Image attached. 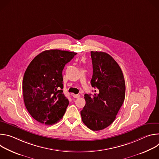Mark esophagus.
I'll use <instances>...</instances> for the list:
<instances>
[{"mask_svg": "<svg viewBox=\"0 0 159 159\" xmlns=\"http://www.w3.org/2000/svg\"><path fill=\"white\" fill-rule=\"evenodd\" d=\"M73 97L74 98H79L80 97L79 94H73Z\"/></svg>", "mask_w": 159, "mask_h": 159, "instance_id": "esophagus-1", "label": "esophagus"}]
</instances>
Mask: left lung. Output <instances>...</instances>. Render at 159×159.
Returning <instances> with one entry per match:
<instances>
[{"label": "left lung", "instance_id": "left-lung-1", "mask_svg": "<svg viewBox=\"0 0 159 159\" xmlns=\"http://www.w3.org/2000/svg\"><path fill=\"white\" fill-rule=\"evenodd\" d=\"M93 75L90 84L94 94H85V105L80 111L83 123L99 131L109 126L116 118L125 98V82L118 63L109 54L90 52Z\"/></svg>", "mask_w": 159, "mask_h": 159}]
</instances>
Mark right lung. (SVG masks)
I'll return each mask as SVG.
<instances>
[{
    "label": "right lung",
    "instance_id": "right-lung-1",
    "mask_svg": "<svg viewBox=\"0 0 159 159\" xmlns=\"http://www.w3.org/2000/svg\"><path fill=\"white\" fill-rule=\"evenodd\" d=\"M76 54L46 50L28 65L22 80L23 98L28 111L38 122L50 125L63 118L69 102L63 94L62 71Z\"/></svg>",
    "mask_w": 159,
    "mask_h": 159
}]
</instances>
